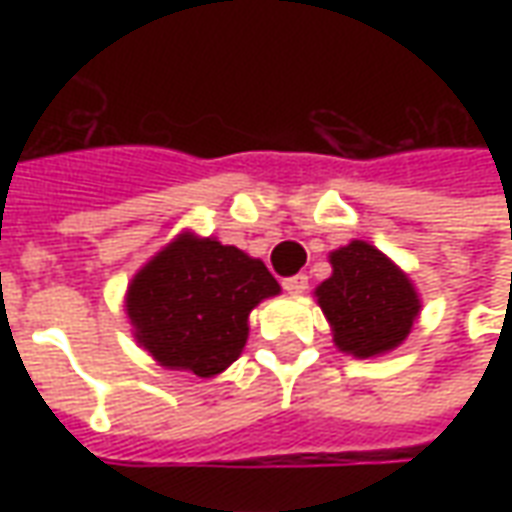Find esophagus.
<instances>
[{"label": "esophagus", "instance_id": "esophagus-1", "mask_svg": "<svg viewBox=\"0 0 512 512\" xmlns=\"http://www.w3.org/2000/svg\"><path fill=\"white\" fill-rule=\"evenodd\" d=\"M307 285H310V277H307V274H296V277L282 279V288L288 290V293H304Z\"/></svg>", "mask_w": 512, "mask_h": 512}]
</instances>
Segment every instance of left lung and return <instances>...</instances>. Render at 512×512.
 I'll use <instances>...</instances> for the list:
<instances>
[{
	"label": "left lung",
	"instance_id": "obj_1",
	"mask_svg": "<svg viewBox=\"0 0 512 512\" xmlns=\"http://www.w3.org/2000/svg\"><path fill=\"white\" fill-rule=\"evenodd\" d=\"M332 268L334 274L315 296L332 323L337 348L367 359L403 343L419 312L406 274L365 241L337 249Z\"/></svg>",
	"mask_w": 512,
	"mask_h": 512
}]
</instances>
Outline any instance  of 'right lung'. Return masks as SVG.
I'll list each match as a JSON object with an SVG mask.
<instances>
[{
	"label": "right lung",
	"instance_id": "right-lung-1",
	"mask_svg": "<svg viewBox=\"0 0 512 512\" xmlns=\"http://www.w3.org/2000/svg\"><path fill=\"white\" fill-rule=\"evenodd\" d=\"M277 293V279L255 257L180 235L136 274L126 307L156 362L211 378L244 351L249 312Z\"/></svg>",
	"mask_w": 512,
	"mask_h": 512
}]
</instances>
